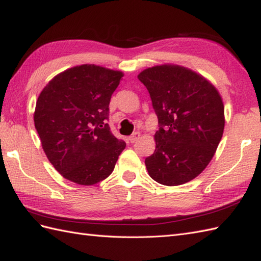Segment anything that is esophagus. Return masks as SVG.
<instances>
[{
	"instance_id": "esophagus-1",
	"label": "esophagus",
	"mask_w": 261,
	"mask_h": 261,
	"mask_svg": "<svg viewBox=\"0 0 261 261\" xmlns=\"http://www.w3.org/2000/svg\"><path fill=\"white\" fill-rule=\"evenodd\" d=\"M139 138H140V132H135V133H132V135L129 137V141L131 143H135Z\"/></svg>"
}]
</instances>
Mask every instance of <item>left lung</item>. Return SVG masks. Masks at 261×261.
I'll return each mask as SVG.
<instances>
[{"label":"left lung","mask_w":261,"mask_h":261,"mask_svg":"<svg viewBox=\"0 0 261 261\" xmlns=\"http://www.w3.org/2000/svg\"><path fill=\"white\" fill-rule=\"evenodd\" d=\"M150 93L159 130L145 158L149 175L165 186L195 179L214 158L225 129V107L213 83L177 64L148 68L138 75Z\"/></svg>","instance_id":"obj_1"}]
</instances>
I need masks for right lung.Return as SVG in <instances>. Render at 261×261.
<instances>
[{
	"label": "right lung",
	"mask_w": 261,
	"mask_h": 261,
	"mask_svg": "<svg viewBox=\"0 0 261 261\" xmlns=\"http://www.w3.org/2000/svg\"><path fill=\"white\" fill-rule=\"evenodd\" d=\"M122 76L121 71L82 64L59 73L41 91L35 129L48 161L72 182L92 186L107 179L125 148L107 123Z\"/></svg>",
	"instance_id": "1"
}]
</instances>
